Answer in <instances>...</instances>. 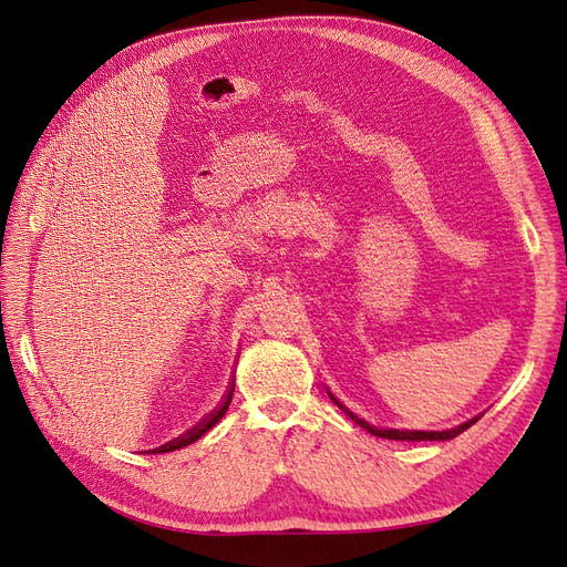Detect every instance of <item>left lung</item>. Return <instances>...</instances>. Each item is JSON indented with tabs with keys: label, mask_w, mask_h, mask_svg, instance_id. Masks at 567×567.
<instances>
[{
	"label": "left lung",
	"mask_w": 567,
	"mask_h": 567,
	"mask_svg": "<svg viewBox=\"0 0 567 567\" xmlns=\"http://www.w3.org/2000/svg\"><path fill=\"white\" fill-rule=\"evenodd\" d=\"M327 395H330L332 400H334V405L343 412V414H349L353 422L358 424V426H362L364 431H370L372 435H379V437H389V441H452V437H456L460 433H464L468 426H473L481 419V414L478 416H473V419H468V422H464V424H460V426H454V429H450V431H400V429H377V426H372L370 422H364V419H360L358 414H353L349 408H346L343 403H339V400L334 398V393L332 391H327Z\"/></svg>",
	"instance_id": "left-lung-1"
}]
</instances>
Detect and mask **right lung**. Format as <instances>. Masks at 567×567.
Wrapping results in <instances>:
<instances>
[{
  "mask_svg": "<svg viewBox=\"0 0 567 567\" xmlns=\"http://www.w3.org/2000/svg\"><path fill=\"white\" fill-rule=\"evenodd\" d=\"M233 391H235V381L230 383V391L226 393V400L221 403V408L218 410H214L205 422H199L195 429H190L188 433H184L181 437H176V441H172V443H167V445H162V447H157L155 452H174V450H181V447H186V445H190V443H195V441H199V437H203L216 422L218 419H221L224 414H226V410H228V405H230V400H233Z\"/></svg>",
  "mask_w": 567,
  "mask_h": 567,
  "instance_id": "obj_1",
  "label": "right lung"
}]
</instances>
